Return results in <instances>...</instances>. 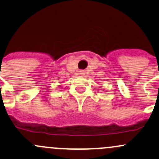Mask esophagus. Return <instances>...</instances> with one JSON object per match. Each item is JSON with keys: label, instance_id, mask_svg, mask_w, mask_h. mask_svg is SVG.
<instances>
[{"label": "esophagus", "instance_id": "esophagus-1", "mask_svg": "<svg viewBox=\"0 0 159 159\" xmlns=\"http://www.w3.org/2000/svg\"><path fill=\"white\" fill-rule=\"evenodd\" d=\"M84 74H85V71H84V70H81V71H80V75H84Z\"/></svg>", "mask_w": 159, "mask_h": 159}]
</instances>
